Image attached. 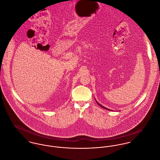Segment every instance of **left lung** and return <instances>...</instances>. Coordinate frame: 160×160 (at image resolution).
<instances>
[{
    "mask_svg": "<svg viewBox=\"0 0 160 160\" xmlns=\"http://www.w3.org/2000/svg\"><path fill=\"white\" fill-rule=\"evenodd\" d=\"M96 102H97V103H98V105H99V106H100V107H102V108H104V109H105V110H110V109H108V108H105V107H103V106H102V105H100V103H98V102H97V101H96Z\"/></svg>",
    "mask_w": 160,
    "mask_h": 160,
    "instance_id": "1",
    "label": "left lung"
}]
</instances>
